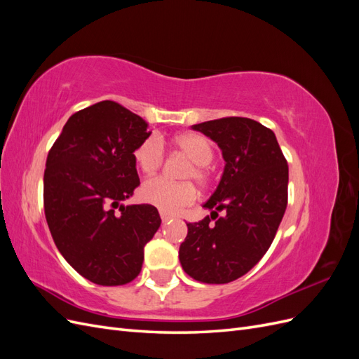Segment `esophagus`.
Wrapping results in <instances>:
<instances>
[{"instance_id": "esophagus-1", "label": "esophagus", "mask_w": 359, "mask_h": 359, "mask_svg": "<svg viewBox=\"0 0 359 359\" xmlns=\"http://www.w3.org/2000/svg\"><path fill=\"white\" fill-rule=\"evenodd\" d=\"M160 217H161V222H163V223L173 220V215H170V214H168V212H160Z\"/></svg>"}]
</instances>
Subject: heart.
Returning a JSON list of instances; mask_svg holds the SVG:
<instances>
[{"label": "heart", "instance_id": "heart-1", "mask_svg": "<svg viewBox=\"0 0 359 359\" xmlns=\"http://www.w3.org/2000/svg\"><path fill=\"white\" fill-rule=\"evenodd\" d=\"M173 145L191 160V165L184 172V178L196 180L199 186H206L211 175L208 165L214 157L210 140L196 133H187L173 139ZM133 158L145 175H153L165 163V147L161 139L156 135L147 136L135 148ZM140 196L147 203H151L163 212H178L184 206H189L196 201L198 193L194 184L190 181L175 182L157 177L144 182Z\"/></svg>", "mask_w": 359, "mask_h": 359}]
</instances>
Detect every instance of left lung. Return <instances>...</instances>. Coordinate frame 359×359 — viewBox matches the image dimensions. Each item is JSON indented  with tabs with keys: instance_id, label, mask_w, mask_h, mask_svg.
Returning <instances> with one entry per match:
<instances>
[{
	"instance_id": "left-lung-1",
	"label": "left lung",
	"mask_w": 359,
	"mask_h": 359,
	"mask_svg": "<svg viewBox=\"0 0 359 359\" xmlns=\"http://www.w3.org/2000/svg\"><path fill=\"white\" fill-rule=\"evenodd\" d=\"M226 161L205 208L211 217L187 223L180 245L182 269L201 283L224 285L243 277L273 244L287 206V161L271 128L255 119L226 116L194 124ZM223 209L225 215L218 217Z\"/></svg>"
}]
</instances>
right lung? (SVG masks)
<instances>
[{
    "mask_svg": "<svg viewBox=\"0 0 359 359\" xmlns=\"http://www.w3.org/2000/svg\"><path fill=\"white\" fill-rule=\"evenodd\" d=\"M149 135L145 119L104 100L73 114L48 154L43 205L53 243L95 285L135 280L160 227L156 206L121 205L140 184L133 151Z\"/></svg>",
    "mask_w": 359,
    "mask_h": 359,
    "instance_id": "obj_1",
    "label": "right lung"
}]
</instances>
